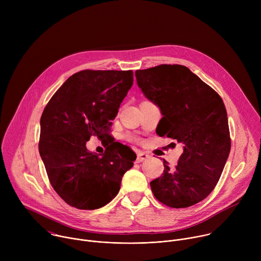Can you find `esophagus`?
Returning <instances> with one entry per match:
<instances>
[{
    "mask_svg": "<svg viewBox=\"0 0 261 261\" xmlns=\"http://www.w3.org/2000/svg\"><path fill=\"white\" fill-rule=\"evenodd\" d=\"M147 158H150V156H148L145 153H143V152H139L138 155H137V158H136V163H140V162L146 160Z\"/></svg>",
    "mask_w": 261,
    "mask_h": 261,
    "instance_id": "1",
    "label": "esophagus"
}]
</instances>
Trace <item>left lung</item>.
<instances>
[{
  "label": "left lung",
  "mask_w": 261,
  "mask_h": 261,
  "mask_svg": "<svg viewBox=\"0 0 261 261\" xmlns=\"http://www.w3.org/2000/svg\"><path fill=\"white\" fill-rule=\"evenodd\" d=\"M143 95L163 116L157 127L182 144L177 165L163 160V175L150 182L155 197L181 208L203 200L216 187L230 152L227 113L221 97L187 67L160 65L135 71Z\"/></svg>",
  "instance_id": "8db88e82"
}]
</instances>
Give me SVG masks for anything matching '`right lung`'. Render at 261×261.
Segmentation results:
<instances>
[{"instance_id": "right-lung-1", "label": "right lung", "mask_w": 261, "mask_h": 261, "mask_svg": "<svg viewBox=\"0 0 261 261\" xmlns=\"http://www.w3.org/2000/svg\"><path fill=\"white\" fill-rule=\"evenodd\" d=\"M132 85V70H84L70 76L45 106L39 153L51 186L69 205L104 206L117 196L123 175L133 166L135 153L107 137ZM91 136L109 146L104 154L87 151Z\"/></svg>"}]
</instances>
